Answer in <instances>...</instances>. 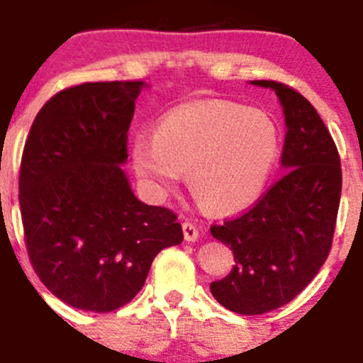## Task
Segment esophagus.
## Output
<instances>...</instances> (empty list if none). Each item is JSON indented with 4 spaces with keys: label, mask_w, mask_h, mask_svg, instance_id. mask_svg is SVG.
Returning a JSON list of instances; mask_svg holds the SVG:
<instances>
[{
    "label": "esophagus",
    "mask_w": 363,
    "mask_h": 363,
    "mask_svg": "<svg viewBox=\"0 0 363 363\" xmlns=\"http://www.w3.org/2000/svg\"><path fill=\"white\" fill-rule=\"evenodd\" d=\"M182 232H184V239L188 240V242H195V240L200 237V232L199 228H196V225H193V223L189 221L182 223Z\"/></svg>",
    "instance_id": "obj_1"
}]
</instances>
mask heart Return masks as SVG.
Returning a JSON list of instances; mask_svg holds the SVG:
<instances>
[{"mask_svg": "<svg viewBox=\"0 0 363 363\" xmlns=\"http://www.w3.org/2000/svg\"><path fill=\"white\" fill-rule=\"evenodd\" d=\"M279 149V128L267 112L199 100L161 117L152 138H135L131 158L156 193H168L188 174L189 191L205 208L235 212L258 199Z\"/></svg>", "mask_w": 363, "mask_h": 363, "instance_id": "obj_1", "label": "heart"}]
</instances>
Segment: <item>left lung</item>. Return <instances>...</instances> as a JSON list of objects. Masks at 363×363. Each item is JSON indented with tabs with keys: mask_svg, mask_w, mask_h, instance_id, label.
<instances>
[{
	"mask_svg": "<svg viewBox=\"0 0 363 363\" xmlns=\"http://www.w3.org/2000/svg\"><path fill=\"white\" fill-rule=\"evenodd\" d=\"M252 84L276 91L283 105L286 172L244 214L211 226L235 258L211 291L223 307L246 316L279 309L313 281L332 250L342 188L337 145L309 100L276 80Z\"/></svg>",
	"mask_w": 363,
	"mask_h": 363,
	"instance_id": "8db88e82",
	"label": "left lung"
}]
</instances>
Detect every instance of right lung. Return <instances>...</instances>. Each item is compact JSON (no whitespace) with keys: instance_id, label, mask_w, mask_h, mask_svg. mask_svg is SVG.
<instances>
[{"instance_id":"right-lung-1","label":"right lung","mask_w":363,"mask_h":363,"mask_svg":"<svg viewBox=\"0 0 363 363\" xmlns=\"http://www.w3.org/2000/svg\"><path fill=\"white\" fill-rule=\"evenodd\" d=\"M142 86L67 87L40 108L26 138L19 203L29 262L47 290L77 309L126 306L155 256L184 239L177 214L137 200L119 167Z\"/></svg>"}]
</instances>
